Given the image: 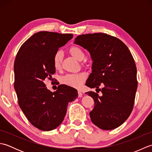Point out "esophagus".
<instances>
[{
	"mask_svg": "<svg viewBox=\"0 0 152 152\" xmlns=\"http://www.w3.org/2000/svg\"><path fill=\"white\" fill-rule=\"evenodd\" d=\"M78 96H79V97H82V93L81 92V91H78Z\"/></svg>",
	"mask_w": 152,
	"mask_h": 152,
	"instance_id": "obj_1",
	"label": "esophagus"
}]
</instances>
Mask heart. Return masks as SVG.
<instances>
[{"label": "heart", "instance_id": "heart-1", "mask_svg": "<svg viewBox=\"0 0 152 152\" xmlns=\"http://www.w3.org/2000/svg\"><path fill=\"white\" fill-rule=\"evenodd\" d=\"M69 53L71 56L78 61H82L85 57V53L81 48L77 46H72L69 48ZM63 59V53L60 50L57 51L53 59V67L56 70H59L61 67V63ZM86 80L84 74H70L62 77L61 82L64 85L72 87L75 88H80Z\"/></svg>", "mask_w": 152, "mask_h": 152}]
</instances>
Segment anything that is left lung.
Segmentation results:
<instances>
[{"label": "left lung", "instance_id": "8db88e82", "mask_svg": "<svg viewBox=\"0 0 152 152\" xmlns=\"http://www.w3.org/2000/svg\"><path fill=\"white\" fill-rule=\"evenodd\" d=\"M74 43L88 50L93 60L86 85L102 93L100 96L93 91L86 93L95 102L89 112L91 121L102 129H114L133 109L138 82L133 56L121 40L105 33L79 35ZM101 85L104 88L99 89Z\"/></svg>", "mask_w": 152, "mask_h": 152}]
</instances>
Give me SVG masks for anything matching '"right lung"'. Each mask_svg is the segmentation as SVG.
<instances>
[{
	"label": "right lung",
	"mask_w": 152,
	"mask_h": 152,
	"mask_svg": "<svg viewBox=\"0 0 152 152\" xmlns=\"http://www.w3.org/2000/svg\"><path fill=\"white\" fill-rule=\"evenodd\" d=\"M73 37L72 34L40 31L21 45L14 62V89L18 104L31 124L48 131L63 121L69 102L78 97L77 90L59 85L56 91L44 83L56 72L53 59L59 48Z\"/></svg>",
	"instance_id": "right-lung-1"
}]
</instances>
